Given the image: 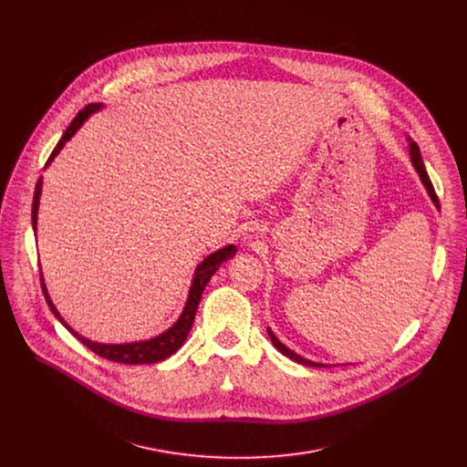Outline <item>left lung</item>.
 <instances>
[{
    "instance_id": "1",
    "label": "left lung",
    "mask_w": 467,
    "mask_h": 467,
    "mask_svg": "<svg viewBox=\"0 0 467 467\" xmlns=\"http://www.w3.org/2000/svg\"><path fill=\"white\" fill-rule=\"evenodd\" d=\"M409 142H410V159H412V164H414L416 171L420 173V179H421L423 186L427 188V192H429V195H431V199H432V203H434L436 207H440L438 195H436V192H434V186H432V182H431V179H429V173H427V170H425V164H423V161H421L420 148H418V144H416V142H412L410 139H409ZM268 335H270V338H272V344H274V346H275V348H277L285 357H288L290 360H294V362H297V364H303V366H310V368H323V364H319V362H312V360H306V358L299 357L297 353H294L292 349H288L285 344H281V342L277 340V337H275L274 332H272V328H268Z\"/></svg>"
}]
</instances>
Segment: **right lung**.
I'll use <instances>...</instances> for the list:
<instances>
[{"mask_svg":"<svg viewBox=\"0 0 467 467\" xmlns=\"http://www.w3.org/2000/svg\"><path fill=\"white\" fill-rule=\"evenodd\" d=\"M101 105L98 103H90L87 105L83 110L78 112V116L72 119V123L68 125V129L64 130L62 139L58 140V144L55 146V150L51 151L46 166L51 164V161L58 155V151L62 150V146L68 142L78 129L85 123V119L99 110ZM40 193H42V177L38 179L36 182V188H35V197H33V211H31V220H33V231H36V220H38V203H40ZM236 254V245H225L218 251H214L213 254H209L202 264L197 265V270L193 274V279H192V286H190V292H188V299H186V305L182 308V314L179 316V319L168 328L164 330L162 335L151 338V340H144V342H132V344H98V342H92L85 337H81L79 332H76L68 323H66L62 319V316L58 314V310L55 308L51 297L47 296V288L44 285V279L40 275V283H42V292H44V297L51 308V312L55 314V317L68 328L72 335L83 344L87 346L90 351H94L96 355H99L101 358H107V360H112V362H119V364H155V362H161L168 357H171L186 340L188 332L192 328V323H193V317H195V310H197V305L199 301H202V296H203V290L205 286L209 285L211 277L218 272L220 264L233 258ZM42 274V272H40Z\"/></svg>","mask_w":467,"mask_h":467,"instance_id":"obj_1","label":"right lung"}]
</instances>
